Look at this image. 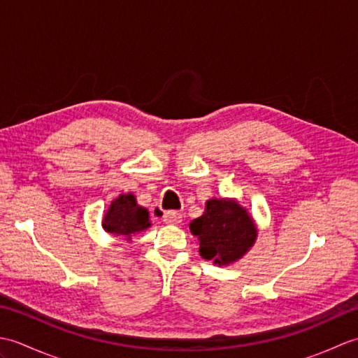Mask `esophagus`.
I'll list each match as a JSON object with an SVG mask.
<instances>
[{"label": "esophagus", "instance_id": "1", "mask_svg": "<svg viewBox=\"0 0 358 358\" xmlns=\"http://www.w3.org/2000/svg\"><path fill=\"white\" fill-rule=\"evenodd\" d=\"M158 214L163 215V222L166 224H180L181 223V214L177 210H171V212H162L159 209H157Z\"/></svg>", "mask_w": 358, "mask_h": 358}]
</instances>
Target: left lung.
I'll return each instance as SVG.
<instances>
[{"mask_svg": "<svg viewBox=\"0 0 358 358\" xmlns=\"http://www.w3.org/2000/svg\"><path fill=\"white\" fill-rule=\"evenodd\" d=\"M200 241V255L218 266L241 260L255 245V220L237 199H210L203 215L189 224Z\"/></svg>", "mask_w": 358, "mask_h": 358, "instance_id": "left-lung-1", "label": "left lung"}]
</instances>
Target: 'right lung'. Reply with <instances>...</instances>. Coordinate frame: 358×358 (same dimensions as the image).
<instances>
[{
  "mask_svg": "<svg viewBox=\"0 0 358 358\" xmlns=\"http://www.w3.org/2000/svg\"><path fill=\"white\" fill-rule=\"evenodd\" d=\"M150 224L149 210L136 203L132 192L118 195L104 212L101 220L106 232L127 241H131L135 234L146 231Z\"/></svg>",
  "mask_w": 358,
  "mask_h": 358,
  "instance_id": "right-lung-1",
  "label": "right lung"
}]
</instances>
